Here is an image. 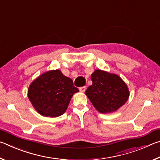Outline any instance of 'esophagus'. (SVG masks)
<instances>
[{
    "label": "esophagus",
    "mask_w": 160,
    "mask_h": 160,
    "mask_svg": "<svg viewBox=\"0 0 160 160\" xmlns=\"http://www.w3.org/2000/svg\"><path fill=\"white\" fill-rule=\"evenodd\" d=\"M79 90L80 92H84L86 90V87L85 86H83V87H80L79 88Z\"/></svg>",
    "instance_id": "34e87169"
}]
</instances>
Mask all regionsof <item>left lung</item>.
I'll return each instance as SVG.
<instances>
[{
	"mask_svg": "<svg viewBox=\"0 0 160 160\" xmlns=\"http://www.w3.org/2000/svg\"><path fill=\"white\" fill-rule=\"evenodd\" d=\"M91 79L92 85L88 87L85 94L100 113L115 112L128 100V88L118 75L96 70Z\"/></svg>",
	"mask_w": 160,
	"mask_h": 160,
	"instance_id": "left-lung-1",
	"label": "left lung"
}]
</instances>
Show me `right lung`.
Masks as SVG:
<instances>
[{"label": "right lung", "mask_w": 160, "mask_h": 160, "mask_svg": "<svg viewBox=\"0 0 160 160\" xmlns=\"http://www.w3.org/2000/svg\"><path fill=\"white\" fill-rule=\"evenodd\" d=\"M78 92L72 80L56 70L45 72L33 81L29 88L28 97L40 114L57 117L65 113L71 97Z\"/></svg>", "instance_id": "right-lung-1"}]
</instances>
